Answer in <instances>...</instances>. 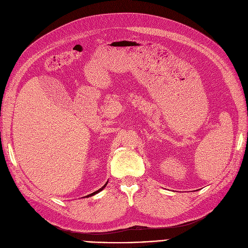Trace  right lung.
<instances>
[{
  "label": "right lung",
  "instance_id": "1",
  "mask_svg": "<svg viewBox=\"0 0 248 248\" xmlns=\"http://www.w3.org/2000/svg\"><path fill=\"white\" fill-rule=\"evenodd\" d=\"M107 184H108V181H107V182H106V184H105V185H104V186H103V187H102V188H100V189H99V190H97V191H95V192H93V193H92V194H89V195H88V197H91V196H93V195H95V194H97V193H99V192H100V191H102V190H103V189H104V188H105V187H106V185H107Z\"/></svg>",
  "mask_w": 248,
  "mask_h": 248
}]
</instances>
